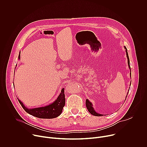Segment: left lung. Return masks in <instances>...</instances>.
Instances as JSON below:
<instances>
[{
	"label": "left lung",
	"instance_id": "obj_1",
	"mask_svg": "<svg viewBox=\"0 0 147 147\" xmlns=\"http://www.w3.org/2000/svg\"><path fill=\"white\" fill-rule=\"evenodd\" d=\"M124 47V48H125V52H126V55H127V59H128L129 67V69L131 70V68H130V59H129V57L127 50L126 47ZM130 72H131V71H130ZM130 77H131V73H130ZM130 85H131V84H130ZM128 93H129V92H127V95H128ZM127 95H126V98H127ZM125 99H126V98H125ZM86 107H87V108L88 112H89L91 115H94V116H103V115L98 113H96V112H95V111L94 110V108L92 107V103H91V102H90L88 99L86 100Z\"/></svg>",
	"mask_w": 147,
	"mask_h": 147
}]
</instances>
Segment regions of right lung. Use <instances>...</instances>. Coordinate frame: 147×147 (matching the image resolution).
Masks as SVG:
<instances>
[{"mask_svg": "<svg viewBox=\"0 0 147 147\" xmlns=\"http://www.w3.org/2000/svg\"><path fill=\"white\" fill-rule=\"evenodd\" d=\"M18 59H20V52L18 55ZM64 92L65 89L63 88L57 99L54 102L49 105L32 109L27 108L22 101L17 99L24 111L30 115L40 119H53L57 117L61 113L63 108L65 105V95Z\"/></svg>", "mask_w": 147, "mask_h": 147, "instance_id": "obj_1", "label": "right lung"}]
</instances>
